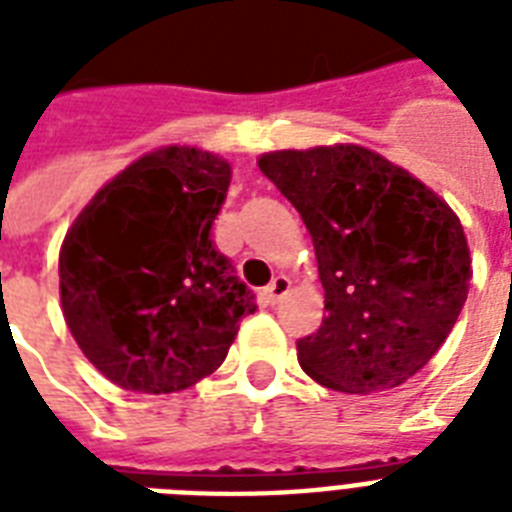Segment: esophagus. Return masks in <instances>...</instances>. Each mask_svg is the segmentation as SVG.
<instances>
[{
	"mask_svg": "<svg viewBox=\"0 0 512 512\" xmlns=\"http://www.w3.org/2000/svg\"><path fill=\"white\" fill-rule=\"evenodd\" d=\"M289 287H292V281H289L287 276H276V279H273L271 284L263 289L265 300H268L271 305H276L279 300H284V295L289 292Z\"/></svg>",
	"mask_w": 512,
	"mask_h": 512,
	"instance_id": "1",
	"label": "esophagus"
}]
</instances>
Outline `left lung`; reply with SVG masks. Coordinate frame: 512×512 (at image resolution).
Listing matches in <instances>:
<instances>
[{"mask_svg":"<svg viewBox=\"0 0 512 512\" xmlns=\"http://www.w3.org/2000/svg\"><path fill=\"white\" fill-rule=\"evenodd\" d=\"M300 212L324 287L319 332L297 340L308 377L380 393L417 374L452 332L470 289L460 217L369 148L319 146L257 159Z\"/></svg>","mask_w":512,"mask_h":512,"instance_id":"1","label":"left lung"}]
</instances>
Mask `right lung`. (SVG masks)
Returning a JSON list of instances; mask_svg holds the SVG:
<instances>
[{
    "label": "right lung",
    "mask_w": 512,
    "mask_h": 512,
    "mask_svg": "<svg viewBox=\"0 0 512 512\" xmlns=\"http://www.w3.org/2000/svg\"><path fill=\"white\" fill-rule=\"evenodd\" d=\"M231 164L191 146L140 156L100 188L60 247L76 345L135 393H175L223 364L255 295L212 241Z\"/></svg>",
    "instance_id": "add662e5"
}]
</instances>
